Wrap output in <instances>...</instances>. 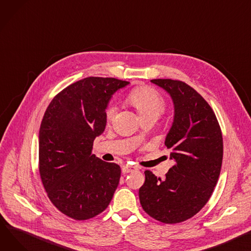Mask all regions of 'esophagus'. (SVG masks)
Returning a JSON list of instances; mask_svg holds the SVG:
<instances>
[{"label":"esophagus","mask_w":251,"mask_h":251,"mask_svg":"<svg viewBox=\"0 0 251 251\" xmlns=\"http://www.w3.org/2000/svg\"><path fill=\"white\" fill-rule=\"evenodd\" d=\"M138 168L134 165H130V164H125L122 166V172L123 174H128V173H132L134 171H137Z\"/></svg>","instance_id":"obj_1"}]
</instances>
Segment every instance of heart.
<instances>
[{"instance_id":"1","label":"heart","mask_w":251,"mask_h":251,"mask_svg":"<svg viewBox=\"0 0 251 251\" xmlns=\"http://www.w3.org/2000/svg\"><path fill=\"white\" fill-rule=\"evenodd\" d=\"M126 102L135 109L140 119H157L165 109V101L162 96L154 89L149 87H139L133 89L126 97ZM116 112L113 105H109L105 110V118L110 123Z\"/></svg>"}]
</instances>
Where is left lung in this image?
I'll list each match as a JSON object with an SVG mask.
<instances>
[{
	"label": "left lung",
	"mask_w": 251,
	"mask_h": 251,
	"mask_svg": "<svg viewBox=\"0 0 251 251\" xmlns=\"http://www.w3.org/2000/svg\"><path fill=\"white\" fill-rule=\"evenodd\" d=\"M151 82L174 101L175 119L164 144L176 163L164 179L145 171L139 200L153 219L176 224L192 218L211 198L221 172L223 137L213 109L195 89L177 79Z\"/></svg>",
	"instance_id": "8db88e82"
}]
</instances>
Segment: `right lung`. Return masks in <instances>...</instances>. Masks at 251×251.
<instances>
[{
  "label": "right lung",
  "instance_id": "obj_1",
  "mask_svg": "<svg viewBox=\"0 0 251 251\" xmlns=\"http://www.w3.org/2000/svg\"><path fill=\"white\" fill-rule=\"evenodd\" d=\"M128 81L90 76L59 92L48 105L39 130V173L51 203L75 220H88L109 206L121 169L92 154L106 127L112 95Z\"/></svg>",
  "mask_w": 251,
  "mask_h": 251
}]
</instances>
